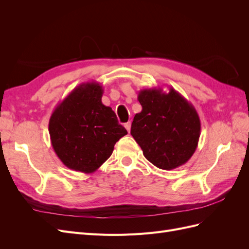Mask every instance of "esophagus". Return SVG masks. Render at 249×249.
I'll list each match as a JSON object with an SVG mask.
<instances>
[{
  "label": "esophagus",
  "mask_w": 249,
  "mask_h": 249,
  "mask_svg": "<svg viewBox=\"0 0 249 249\" xmlns=\"http://www.w3.org/2000/svg\"><path fill=\"white\" fill-rule=\"evenodd\" d=\"M124 127L126 129V131L130 133V131H131V122L125 123V124H124Z\"/></svg>",
  "instance_id": "1"
}]
</instances>
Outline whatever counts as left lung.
Instances as JSON below:
<instances>
[{
  "mask_svg": "<svg viewBox=\"0 0 249 249\" xmlns=\"http://www.w3.org/2000/svg\"><path fill=\"white\" fill-rule=\"evenodd\" d=\"M142 106L134 116L131 135L156 167L170 170L185 164L197 147L200 120L192 104L173 88L143 89Z\"/></svg>",
  "mask_w": 249,
  "mask_h": 249,
  "instance_id": "left-lung-1",
  "label": "left lung"
}]
</instances>
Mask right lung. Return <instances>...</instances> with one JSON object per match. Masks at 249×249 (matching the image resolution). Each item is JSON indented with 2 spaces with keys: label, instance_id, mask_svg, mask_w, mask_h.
Masks as SVG:
<instances>
[{
  "label": "right lung",
  "instance_id": "obj_1",
  "mask_svg": "<svg viewBox=\"0 0 249 249\" xmlns=\"http://www.w3.org/2000/svg\"><path fill=\"white\" fill-rule=\"evenodd\" d=\"M103 87L83 83L52 113V146L67 168L94 172L112 155L115 143L127 134L116 114L102 103Z\"/></svg>",
  "mask_w": 249,
  "mask_h": 249
}]
</instances>
